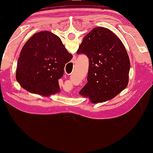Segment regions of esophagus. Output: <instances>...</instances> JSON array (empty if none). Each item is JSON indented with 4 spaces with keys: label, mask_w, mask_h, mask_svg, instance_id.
<instances>
[{
    "label": "esophagus",
    "mask_w": 153,
    "mask_h": 153,
    "mask_svg": "<svg viewBox=\"0 0 153 153\" xmlns=\"http://www.w3.org/2000/svg\"><path fill=\"white\" fill-rule=\"evenodd\" d=\"M72 62H73V63H75V59H73V60L72 61Z\"/></svg>",
    "instance_id": "obj_1"
}]
</instances>
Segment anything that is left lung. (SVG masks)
Returning <instances> with one entry per match:
<instances>
[{
  "label": "left lung",
  "mask_w": 153,
  "mask_h": 153,
  "mask_svg": "<svg viewBox=\"0 0 153 153\" xmlns=\"http://www.w3.org/2000/svg\"><path fill=\"white\" fill-rule=\"evenodd\" d=\"M89 59L87 83L80 94L92 103L113 99L127 87L130 62L122 41L109 29L96 27L87 34L77 51Z\"/></svg>",
  "instance_id": "obj_1"
}]
</instances>
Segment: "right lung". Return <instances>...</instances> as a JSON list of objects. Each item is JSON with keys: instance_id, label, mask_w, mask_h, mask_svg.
<instances>
[{"instance_id": "1", "label": "right lung", "mask_w": 153, "mask_h": 153, "mask_svg": "<svg viewBox=\"0 0 153 153\" xmlns=\"http://www.w3.org/2000/svg\"><path fill=\"white\" fill-rule=\"evenodd\" d=\"M73 58L57 35L36 33L25 43L17 64V81L26 91L43 96L59 92L58 80Z\"/></svg>"}]
</instances>
